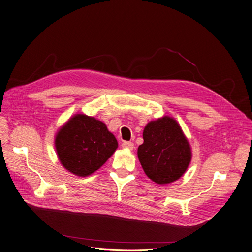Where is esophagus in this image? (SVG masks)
I'll return each instance as SVG.
<instances>
[{
    "label": "esophagus",
    "instance_id": "esophagus-1",
    "mask_svg": "<svg viewBox=\"0 0 252 252\" xmlns=\"http://www.w3.org/2000/svg\"><path fill=\"white\" fill-rule=\"evenodd\" d=\"M122 147H123V149L132 151L133 149H134V144H133V142H131V141H123Z\"/></svg>",
    "mask_w": 252,
    "mask_h": 252
}]
</instances>
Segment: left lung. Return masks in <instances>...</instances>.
I'll use <instances>...</instances> for the list:
<instances>
[{"label": "left lung", "instance_id": "8db88e82", "mask_svg": "<svg viewBox=\"0 0 252 252\" xmlns=\"http://www.w3.org/2000/svg\"><path fill=\"white\" fill-rule=\"evenodd\" d=\"M137 155L146 176L158 184L178 180L191 160L190 145L179 124L167 116L145 126Z\"/></svg>", "mask_w": 252, "mask_h": 252}]
</instances>
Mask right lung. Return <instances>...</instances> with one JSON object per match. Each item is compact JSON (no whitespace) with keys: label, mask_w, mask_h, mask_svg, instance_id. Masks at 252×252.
Returning <instances> with one entry per match:
<instances>
[{"label":"right lung","mask_w":252,"mask_h":252,"mask_svg":"<svg viewBox=\"0 0 252 252\" xmlns=\"http://www.w3.org/2000/svg\"><path fill=\"white\" fill-rule=\"evenodd\" d=\"M61 164L85 177L98 170L118 147L106 124L86 115H75L58 132L55 140Z\"/></svg>","instance_id":"right-lung-1"}]
</instances>
